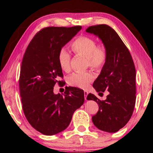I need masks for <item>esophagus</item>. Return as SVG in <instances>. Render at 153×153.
<instances>
[{
  "label": "esophagus",
  "mask_w": 153,
  "mask_h": 153,
  "mask_svg": "<svg viewBox=\"0 0 153 153\" xmlns=\"http://www.w3.org/2000/svg\"><path fill=\"white\" fill-rule=\"evenodd\" d=\"M88 94V92L87 91H84V98H85V100H87V96Z\"/></svg>",
  "instance_id": "34e87169"
}]
</instances>
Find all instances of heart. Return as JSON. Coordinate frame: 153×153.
<instances>
[{
    "mask_svg": "<svg viewBox=\"0 0 153 153\" xmlns=\"http://www.w3.org/2000/svg\"><path fill=\"white\" fill-rule=\"evenodd\" d=\"M71 48L76 55L86 58L88 66L92 68L99 69L107 61V53L105 46L97 45L95 40L89 36H79L72 44ZM58 61L62 70H70L71 55L65 48H61L59 51ZM93 79L94 76L90 72L74 73L68 77V84L72 86L86 89Z\"/></svg>",
    "mask_w": 153,
    "mask_h": 153,
    "instance_id": "obj_1",
    "label": "heart"
}]
</instances>
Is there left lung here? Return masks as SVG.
<instances>
[{"mask_svg": "<svg viewBox=\"0 0 153 153\" xmlns=\"http://www.w3.org/2000/svg\"><path fill=\"white\" fill-rule=\"evenodd\" d=\"M99 38L107 49V57L93 84L96 91L108 90L105 100L94 94L88 95L98 105L92 120L100 130L114 133L126 125L132 115L136 102V69L128 48L117 32L107 25H93L86 30Z\"/></svg>", "mask_w": 153, "mask_h": 153, "instance_id": "1", "label": "left lung"}]
</instances>
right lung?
Segmentation results:
<instances>
[{
  "label": "right lung",
  "instance_id": "obj_1",
  "mask_svg": "<svg viewBox=\"0 0 153 153\" xmlns=\"http://www.w3.org/2000/svg\"><path fill=\"white\" fill-rule=\"evenodd\" d=\"M81 26L48 27L33 38L21 67L19 90L23 111L30 124L46 136L65 129L73 114L84 104L82 90L67 87L64 94H55L53 87L63 77L58 61L59 51Z\"/></svg>",
  "mask_w": 153,
  "mask_h": 153
}]
</instances>
